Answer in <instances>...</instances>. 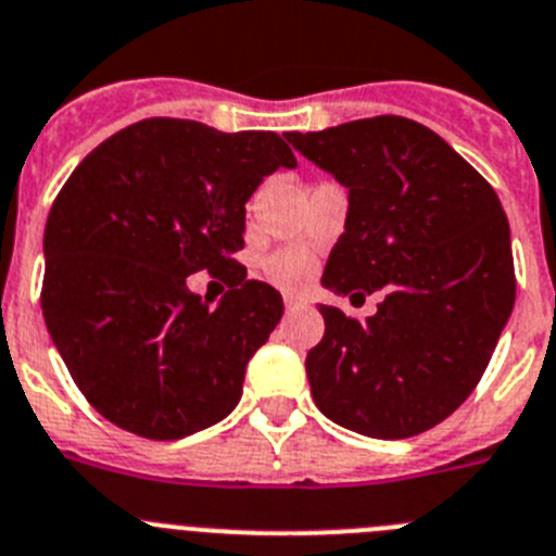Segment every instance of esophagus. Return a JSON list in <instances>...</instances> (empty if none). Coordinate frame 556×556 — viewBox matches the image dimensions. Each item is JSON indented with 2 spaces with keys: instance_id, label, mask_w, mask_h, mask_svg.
Returning a JSON list of instances; mask_svg holds the SVG:
<instances>
[{
  "instance_id": "esophagus-1",
  "label": "esophagus",
  "mask_w": 556,
  "mask_h": 556,
  "mask_svg": "<svg viewBox=\"0 0 556 556\" xmlns=\"http://www.w3.org/2000/svg\"><path fill=\"white\" fill-rule=\"evenodd\" d=\"M283 305H287V312H305V308H312L308 300L300 298V294H287V298H283Z\"/></svg>"
}]
</instances>
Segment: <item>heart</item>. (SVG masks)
<instances>
[{
	"label": "heart",
	"mask_w": 556,
	"mask_h": 556,
	"mask_svg": "<svg viewBox=\"0 0 556 556\" xmlns=\"http://www.w3.org/2000/svg\"><path fill=\"white\" fill-rule=\"evenodd\" d=\"M267 275L278 287L298 289L312 278V262L300 251H278L267 258Z\"/></svg>",
	"instance_id": "obj_1"
}]
</instances>
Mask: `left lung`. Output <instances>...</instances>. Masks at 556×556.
<instances>
[{
	"label": "left lung",
	"mask_w": 556,
	"mask_h": 556,
	"mask_svg": "<svg viewBox=\"0 0 556 556\" xmlns=\"http://www.w3.org/2000/svg\"><path fill=\"white\" fill-rule=\"evenodd\" d=\"M287 140L350 190L323 287L350 300L389 292L366 323L319 305L325 336L305 358L314 402L361 435H419L475 391L510 319L502 203L450 142L400 115Z\"/></svg>",
	"instance_id": "left-lung-1"
}]
</instances>
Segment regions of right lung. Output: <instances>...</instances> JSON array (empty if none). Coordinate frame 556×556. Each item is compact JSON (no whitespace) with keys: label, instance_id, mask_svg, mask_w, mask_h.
<instances>
[{"label":"right lung","instance_id":"obj_1","mask_svg":"<svg viewBox=\"0 0 556 556\" xmlns=\"http://www.w3.org/2000/svg\"><path fill=\"white\" fill-rule=\"evenodd\" d=\"M278 167L298 160L275 131L149 118L71 173L46 220L40 305L71 378L112 425L176 441L237 407L283 300L231 253L244 203ZM198 268L229 269L217 309L186 287Z\"/></svg>","mask_w":556,"mask_h":556}]
</instances>
